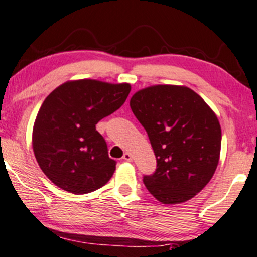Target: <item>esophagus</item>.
Masks as SVG:
<instances>
[{"instance_id": "esophagus-1", "label": "esophagus", "mask_w": 257, "mask_h": 257, "mask_svg": "<svg viewBox=\"0 0 257 257\" xmlns=\"http://www.w3.org/2000/svg\"><path fill=\"white\" fill-rule=\"evenodd\" d=\"M123 159H124L125 162H132V160H133L132 154L129 153V152H125L124 154H123Z\"/></svg>"}]
</instances>
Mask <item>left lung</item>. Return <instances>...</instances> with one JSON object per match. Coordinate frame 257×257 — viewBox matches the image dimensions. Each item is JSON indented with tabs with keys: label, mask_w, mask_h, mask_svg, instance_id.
<instances>
[{
	"label": "left lung",
	"mask_w": 257,
	"mask_h": 257,
	"mask_svg": "<svg viewBox=\"0 0 257 257\" xmlns=\"http://www.w3.org/2000/svg\"><path fill=\"white\" fill-rule=\"evenodd\" d=\"M131 107L157 158L156 172L144 177L148 191L165 205L193 199L211 181L220 157L214 111L193 89L176 85L140 89Z\"/></svg>",
	"instance_id": "1"
}]
</instances>
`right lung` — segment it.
<instances>
[{
    "instance_id": "obj_1",
    "label": "right lung",
    "mask_w": 257,
    "mask_h": 257,
    "mask_svg": "<svg viewBox=\"0 0 257 257\" xmlns=\"http://www.w3.org/2000/svg\"><path fill=\"white\" fill-rule=\"evenodd\" d=\"M129 83L82 79L55 88L36 117L32 146L39 168L55 185L87 194L109 182L116 162L109 158L95 124L124 104Z\"/></svg>"
}]
</instances>
